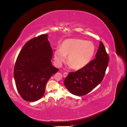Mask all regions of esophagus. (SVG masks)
<instances>
[{
    "label": "esophagus",
    "mask_w": 127,
    "mask_h": 127,
    "mask_svg": "<svg viewBox=\"0 0 127 127\" xmlns=\"http://www.w3.org/2000/svg\"><path fill=\"white\" fill-rule=\"evenodd\" d=\"M68 75V73L67 72H64L63 74V76L64 77H66Z\"/></svg>",
    "instance_id": "obj_1"
}]
</instances>
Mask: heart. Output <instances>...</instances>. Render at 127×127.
<instances>
[{
    "mask_svg": "<svg viewBox=\"0 0 127 127\" xmlns=\"http://www.w3.org/2000/svg\"><path fill=\"white\" fill-rule=\"evenodd\" d=\"M95 51L93 43L81 39H67L61 45L60 49L55 52V59L58 63L65 61L68 56V63L74 69H80L90 63Z\"/></svg>",
    "mask_w": 127,
    "mask_h": 127,
    "instance_id": "1",
    "label": "heart"
}]
</instances>
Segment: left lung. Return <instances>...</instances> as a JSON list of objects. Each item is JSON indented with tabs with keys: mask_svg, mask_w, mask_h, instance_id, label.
I'll use <instances>...</instances> for the list:
<instances>
[{
	"mask_svg": "<svg viewBox=\"0 0 127 127\" xmlns=\"http://www.w3.org/2000/svg\"><path fill=\"white\" fill-rule=\"evenodd\" d=\"M109 61L104 45L100 44L95 58L76 72H70L64 80L68 90L72 94L85 95L100 84L105 75Z\"/></svg>",
	"mask_w": 127,
	"mask_h": 127,
	"instance_id": "1",
	"label": "left lung"
}]
</instances>
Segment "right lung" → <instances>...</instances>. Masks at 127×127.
Returning a JSON list of instances; mask_svg holds the SVG:
<instances>
[{
    "mask_svg": "<svg viewBox=\"0 0 127 127\" xmlns=\"http://www.w3.org/2000/svg\"><path fill=\"white\" fill-rule=\"evenodd\" d=\"M47 34L29 40L17 57L14 77L18 92L24 100L34 102L43 96L46 84L59 69L52 66V50Z\"/></svg>",
    "mask_w": 127,
    "mask_h": 127,
    "instance_id": "1",
    "label": "right lung"
}]
</instances>
